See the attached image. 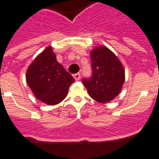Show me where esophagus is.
I'll return each mask as SVG.
<instances>
[{"instance_id": "esophagus-1", "label": "esophagus", "mask_w": 159, "mask_h": 159, "mask_svg": "<svg viewBox=\"0 0 159 159\" xmlns=\"http://www.w3.org/2000/svg\"><path fill=\"white\" fill-rule=\"evenodd\" d=\"M73 77L75 78V80H79L80 79V73H76V74H74Z\"/></svg>"}]
</instances>
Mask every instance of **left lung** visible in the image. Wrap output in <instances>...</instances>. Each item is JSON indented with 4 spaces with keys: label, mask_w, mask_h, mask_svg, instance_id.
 I'll return each mask as SVG.
<instances>
[{
    "label": "left lung",
    "mask_w": 159,
    "mask_h": 159,
    "mask_svg": "<svg viewBox=\"0 0 159 159\" xmlns=\"http://www.w3.org/2000/svg\"><path fill=\"white\" fill-rule=\"evenodd\" d=\"M92 76L83 84L94 100L106 103L120 93L125 81V70L116 55L105 46L91 51Z\"/></svg>",
    "instance_id": "left-lung-1"
}]
</instances>
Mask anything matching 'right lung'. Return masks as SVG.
Returning <instances> with one entry per match:
<instances>
[{"instance_id":"add662e5","label":"right lung","mask_w":159,"mask_h":159,"mask_svg":"<svg viewBox=\"0 0 159 159\" xmlns=\"http://www.w3.org/2000/svg\"><path fill=\"white\" fill-rule=\"evenodd\" d=\"M75 79L57 62L52 48L48 46L29 66L26 82L37 99L48 105L62 102Z\"/></svg>"}]
</instances>
